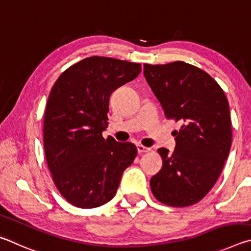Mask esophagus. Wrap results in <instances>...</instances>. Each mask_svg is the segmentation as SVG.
I'll return each instance as SVG.
<instances>
[{"label":"esophagus","mask_w":251,"mask_h":251,"mask_svg":"<svg viewBox=\"0 0 251 251\" xmlns=\"http://www.w3.org/2000/svg\"><path fill=\"white\" fill-rule=\"evenodd\" d=\"M151 149L150 148H147L144 146H141V144H139L138 146V152L141 154V153H147V152H150Z\"/></svg>","instance_id":"obj_1"}]
</instances>
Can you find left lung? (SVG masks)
<instances>
[{
  "label": "left lung",
  "mask_w": 251,
  "mask_h": 251,
  "mask_svg": "<svg viewBox=\"0 0 251 251\" xmlns=\"http://www.w3.org/2000/svg\"><path fill=\"white\" fill-rule=\"evenodd\" d=\"M144 77L168 119L179 122L173 152L161 148V171L150 181L155 199L172 207L200 201L221 175L231 146L227 97L215 79L184 61L144 64Z\"/></svg>",
  "instance_id": "left-lung-1"
}]
</instances>
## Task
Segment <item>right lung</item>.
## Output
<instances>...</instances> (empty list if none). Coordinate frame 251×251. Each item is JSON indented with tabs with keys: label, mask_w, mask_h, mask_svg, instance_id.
Wrapping results in <instances>:
<instances>
[{
	"label": "right lung",
	"mask_w": 251,
	"mask_h": 251,
	"mask_svg": "<svg viewBox=\"0 0 251 251\" xmlns=\"http://www.w3.org/2000/svg\"><path fill=\"white\" fill-rule=\"evenodd\" d=\"M141 65L92 56L70 66L52 86L44 114V150L48 169L64 199L79 208H95L116 195L123 171L137 147L104 139L109 99L133 80Z\"/></svg>",
	"instance_id": "obj_1"
}]
</instances>
